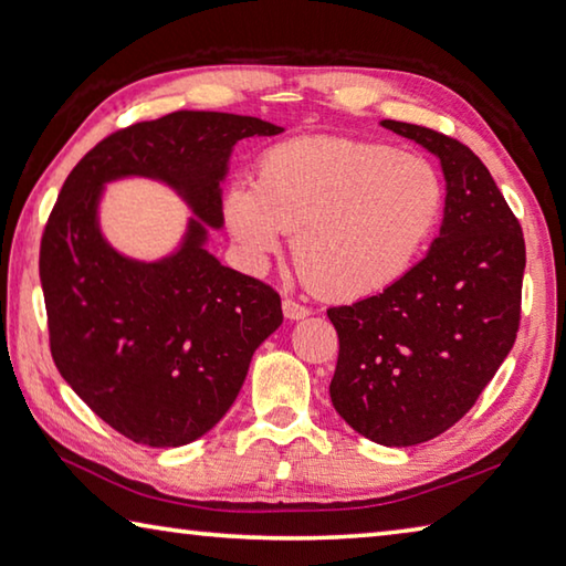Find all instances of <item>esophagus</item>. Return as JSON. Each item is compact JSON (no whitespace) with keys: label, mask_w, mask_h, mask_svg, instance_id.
Segmentation results:
<instances>
[{"label":"esophagus","mask_w":566,"mask_h":566,"mask_svg":"<svg viewBox=\"0 0 566 566\" xmlns=\"http://www.w3.org/2000/svg\"><path fill=\"white\" fill-rule=\"evenodd\" d=\"M282 310H284V317L286 319H304L306 314H310V306H304L302 302L292 300V296H284Z\"/></svg>","instance_id":"34e87169"}]
</instances>
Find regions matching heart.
<instances>
[{"mask_svg": "<svg viewBox=\"0 0 566 566\" xmlns=\"http://www.w3.org/2000/svg\"><path fill=\"white\" fill-rule=\"evenodd\" d=\"M432 161L379 142L300 137L266 149L254 187L224 199L229 232L262 262L294 232L304 282L334 300H359L397 282L442 217Z\"/></svg>", "mask_w": 566, "mask_h": 566, "instance_id": "heart-1", "label": "heart"}]
</instances>
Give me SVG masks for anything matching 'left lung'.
Wrapping results in <instances>:
<instances>
[{"label":"left lung","mask_w":566,"mask_h":566,"mask_svg":"<svg viewBox=\"0 0 566 566\" xmlns=\"http://www.w3.org/2000/svg\"><path fill=\"white\" fill-rule=\"evenodd\" d=\"M381 124L442 159L444 222L424 260L385 292L327 310L339 337L329 397L361 437L411 447L454 427L514 347L526 249L472 149L419 124Z\"/></svg>","instance_id":"8db88e82"}]
</instances>
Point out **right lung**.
<instances>
[{"mask_svg":"<svg viewBox=\"0 0 566 566\" xmlns=\"http://www.w3.org/2000/svg\"><path fill=\"white\" fill-rule=\"evenodd\" d=\"M280 132L239 114L171 112L112 132L64 179L40 244L50 352L84 405L132 442L181 447L209 432L282 324V300L219 264L197 219L169 260H124L97 229L99 189L124 175L165 179L219 227L229 151Z\"/></svg>","mask_w":566,"mask_h":566,"instance_id":"right-lung-1","label":"right lung"}]
</instances>
